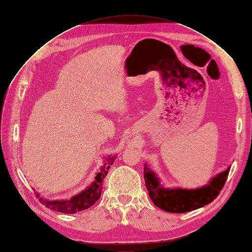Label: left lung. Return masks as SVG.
I'll return each instance as SVG.
<instances>
[{"label": "left lung", "mask_w": 252, "mask_h": 252, "mask_svg": "<svg viewBox=\"0 0 252 252\" xmlns=\"http://www.w3.org/2000/svg\"><path fill=\"white\" fill-rule=\"evenodd\" d=\"M229 170L230 167H228L213 178L207 186L194 190L163 188L157 175L146 165L144 167V180L150 199L157 207L168 212L184 213L201 208L215 200L224 187Z\"/></svg>", "instance_id": "obj_1"}]
</instances>
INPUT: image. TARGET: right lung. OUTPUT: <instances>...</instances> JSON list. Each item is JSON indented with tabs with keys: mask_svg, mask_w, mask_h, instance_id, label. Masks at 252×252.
Instances as JSON below:
<instances>
[{
	"mask_svg": "<svg viewBox=\"0 0 252 252\" xmlns=\"http://www.w3.org/2000/svg\"><path fill=\"white\" fill-rule=\"evenodd\" d=\"M116 157H108L106 158L105 164L102 166L100 172H97L95 181L88 187L85 191L79 193L78 195H74L68 201H48L45 200L43 197H40L39 194H36L37 197H40V202L51 210H55L58 212L63 213H75L78 211L85 210L91 206L94 205L95 202L100 199L103 190V182L106 175L108 173L110 166L113 164Z\"/></svg>",
	"mask_w": 252,
	"mask_h": 252,
	"instance_id": "obj_1",
	"label": "right lung"
}]
</instances>
